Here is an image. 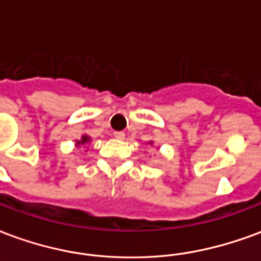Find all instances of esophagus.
Instances as JSON below:
<instances>
[{
    "instance_id": "esophagus-1",
    "label": "esophagus",
    "mask_w": 261,
    "mask_h": 261,
    "mask_svg": "<svg viewBox=\"0 0 261 261\" xmlns=\"http://www.w3.org/2000/svg\"><path fill=\"white\" fill-rule=\"evenodd\" d=\"M113 136H114V138H116V140H124L125 134L123 133V131H116Z\"/></svg>"
}]
</instances>
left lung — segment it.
Instances as JSON below:
<instances>
[{"mask_svg":"<svg viewBox=\"0 0 261 261\" xmlns=\"http://www.w3.org/2000/svg\"><path fill=\"white\" fill-rule=\"evenodd\" d=\"M151 144H152V142H151Z\"/></svg>","mask_w":261,"mask_h":261,"instance_id":"8db88e82","label":"left lung"}]
</instances>
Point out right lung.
<instances>
[{"label":"right lung","mask_w":261,"mask_h":261,"mask_svg":"<svg viewBox=\"0 0 261 261\" xmlns=\"http://www.w3.org/2000/svg\"><path fill=\"white\" fill-rule=\"evenodd\" d=\"M89 141H91V138H89V137L82 136L81 137L80 141H76V147H78V145H84V144H86V142H89Z\"/></svg>","instance_id":"obj_1"}]
</instances>
